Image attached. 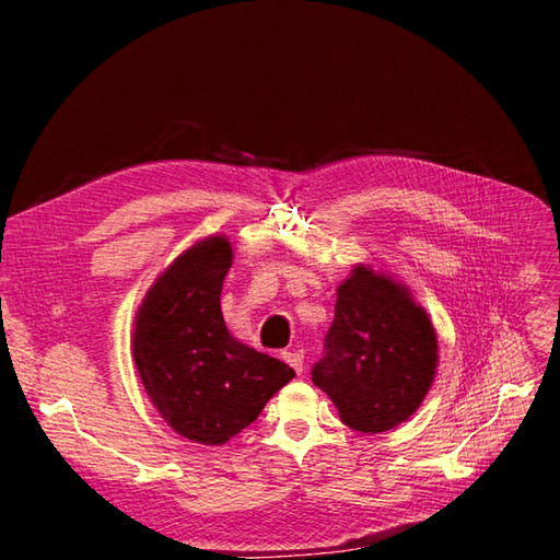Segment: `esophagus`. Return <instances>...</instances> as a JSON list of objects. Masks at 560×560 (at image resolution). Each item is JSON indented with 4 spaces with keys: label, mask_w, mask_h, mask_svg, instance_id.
I'll return each instance as SVG.
<instances>
[{
    "label": "esophagus",
    "mask_w": 560,
    "mask_h": 560,
    "mask_svg": "<svg viewBox=\"0 0 560 560\" xmlns=\"http://www.w3.org/2000/svg\"><path fill=\"white\" fill-rule=\"evenodd\" d=\"M282 360L290 364L296 371V374H301V371H303V350H284Z\"/></svg>",
    "instance_id": "34e87169"
}]
</instances>
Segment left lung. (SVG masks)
<instances>
[{
  "instance_id": "1",
  "label": "left lung",
  "mask_w": 560,
  "mask_h": 560,
  "mask_svg": "<svg viewBox=\"0 0 560 560\" xmlns=\"http://www.w3.org/2000/svg\"><path fill=\"white\" fill-rule=\"evenodd\" d=\"M436 369V334L409 292L366 266L338 287L325 352L313 383L350 430L397 428L425 399Z\"/></svg>"
}]
</instances>
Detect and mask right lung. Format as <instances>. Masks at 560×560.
Masks as SVG:
<instances>
[{
	"mask_svg": "<svg viewBox=\"0 0 560 560\" xmlns=\"http://www.w3.org/2000/svg\"><path fill=\"white\" fill-rule=\"evenodd\" d=\"M233 249L200 241L173 261L142 301L132 360L149 399L177 434L222 446L259 418L294 369L235 341L222 315Z\"/></svg>",
	"mask_w": 560,
	"mask_h": 560,
	"instance_id": "right-lung-1",
	"label": "right lung"
}]
</instances>
